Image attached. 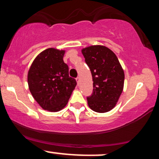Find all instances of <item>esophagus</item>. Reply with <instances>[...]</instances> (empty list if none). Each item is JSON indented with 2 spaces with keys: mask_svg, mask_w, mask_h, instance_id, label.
Returning <instances> with one entry per match:
<instances>
[{
  "mask_svg": "<svg viewBox=\"0 0 159 159\" xmlns=\"http://www.w3.org/2000/svg\"><path fill=\"white\" fill-rule=\"evenodd\" d=\"M76 81H77V83H78V84H79V82H80V78H79V77L76 78Z\"/></svg>",
  "mask_w": 159,
  "mask_h": 159,
  "instance_id": "34e87169",
  "label": "esophagus"
}]
</instances>
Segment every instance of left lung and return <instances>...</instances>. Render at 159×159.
<instances>
[{
    "label": "left lung",
    "instance_id": "obj_1",
    "mask_svg": "<svg viewBox=\"0 0 159 159\" xmlns=\"http://www.w3.org/2000/svg\"><path fill=\"white\" fill-rule=\"evenodd\" d=\"M85 62L90 69L93 90L87 96V103L93 111L105 113L113 109L123 90V69L117 57L102 45H92L82 49Z\"/></svg>",
    "mask_w": 159,
    "mask_h": 159
}]
</instances>
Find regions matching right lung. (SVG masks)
<instances>
[{
	"label": "right lung",
	"mask_w": 159,
	"mask_h": 159,
	"mask_svg": "<svg viewBox=\"0 0 159 159\" xmlns=\"http://www.w3.org/2000/svg\"><path fill=\"white\" fill-rule=\"evenodd\" d=\"M65 51L47 48L35 58L27 75L33 97L44 110L61 111L67 102L77 82L69 77L63 62Z\"/></svg>",
	"instance_id": "1"
}]
</instances>
